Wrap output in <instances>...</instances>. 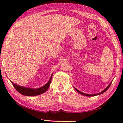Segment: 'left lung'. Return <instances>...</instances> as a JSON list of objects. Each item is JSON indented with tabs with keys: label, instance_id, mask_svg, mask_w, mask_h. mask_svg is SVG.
Masks as SVG:
<instances>
[{
	"label": "left lung",
	"instance_id": "obj_1",
	"mask_svg": "<svg viewBox=\"0 0 123 123\" xmlns=\"http://www.w3.org/2000/svg\"><path fill=\"white\" fill-rule=\"evenodd\" d=\"M112 81H111L110 82V83H109V84L108 85V86H107V87L105 89H104L103 91H102L101 92H99V93H95V94H88V93H84V92H81V91H79V90H78L77 89L75 88L74 87V89H75V90H76L78 92H79V93H80L81 95H83V96H87V97H92V96H97V95H101V94H103V93L105 92V91L109 88V87H110V86H111V84Z\"/></svg>",
	"mask_w": 123,
	"mask_h": 123
}]
</instances>
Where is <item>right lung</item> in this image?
<instances>
[{
	"mask_svg": "<svg viewBox=\"0 0 123 123\" xmlns=\"http://www.w3.org/2000/svg\"><path fill=\"white\" fill-rule=\"evenodd\" d=\"M53 73H52L49 80L45 85H44L42 87L38 88H33L23 87V86L15 84V83L12 82L11 80H9L10 81V82H12V85L14 86V87H15L16 89V90L20 94L26 96H35L41 95V94L45 92V91L48 89L51 82L52 77V75H53Z\"/></svg>",
	"mask_w": 123,
	"mask_h": 123,
	"instance_id": "1",
	"label": "right lung"
}]
</instances>
